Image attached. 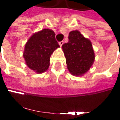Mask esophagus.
Returning <instances> with one entry per match:
<instances>
[{"instance_id":"1","label":"esophagus","mask_w":120,"mask_h":120,"mask_svg":"<svg viewBox=\"0 0 120 120\" xmlns=\"http://www.w3.org/2000/svg\"><path fill=\"white\" fill-rule=\"evenodd\" d=\"M63 43H64V41H60V42H59V45L61 47L62 45H63Z\"/></svg>"}]
</instances>
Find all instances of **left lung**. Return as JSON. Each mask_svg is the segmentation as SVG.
I'll list each match as a JSON object with an SVG mask.
<instances>
[{
  "label": "left lung",
  "mask_w": 120,
  "mask_h": 120,
  "mask_svg": "<svg viewBox=\"0 0 120 120\" xmlns=\"http://www.w3.org/2000/svg\"><path fill=\"white\" fill-rule=\"evenodd\" d=\"M67 69L74 76H82L92 67L95 55L91 41L78 30L69 34V41L62 45Z\"/></svg>",
  "instance_id": "8db88e82"
}]
</instances>
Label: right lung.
Segmentation results:
<instances>
[{
    "label": "right lung",
    "instance_id": "right-lung-1",
    "mask_svg": "<svg viewBox=\"0 0 120 120\" xmlns=\"http://www.w3.org/2000/svg\"><path fill=\"white\" fill-rule=\"evenodd\" d=\"M59 47L53 30L43 29L34 33L25 45L23 57L26 65L38 73L46 71L50 64L51 55Z\"/></svg>",
    "mask_w": 120,
    "mask_h": 120
}]
</instances>
